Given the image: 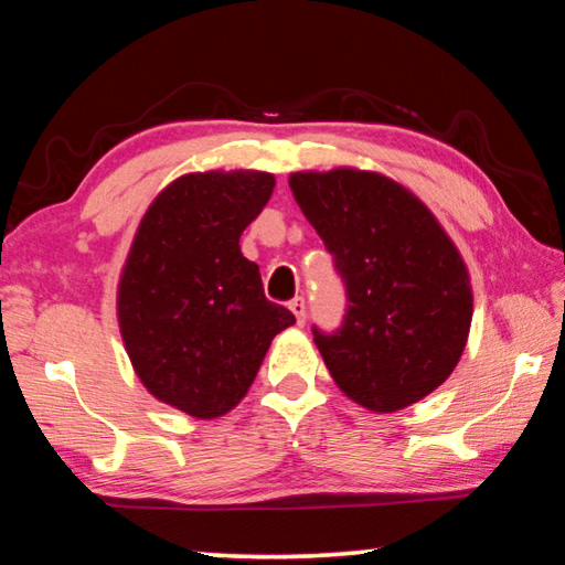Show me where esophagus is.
Here are the masks:
<instances>
[{"label":"esophagus","mask_w":565,"mask_h":565,"mask_svg":"<svg viewBox=\"0 0 565 565\" xmlns=\"http://www.w3.org/2000/svg\"><path fill=\"white\" fill-rule=\"evenodd\" d=\"M289 309H291V313L296 317V323H299V327H303V321H306V301L301 299V296H296V299L289 301Z\"/></svg>","instance_id":"34e87169"}]
</instances>
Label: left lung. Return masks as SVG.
I'll return each mask as SVG.
<instances>
[{"label":"left lung","mask_w":565,"mask_h":565,"mask_svg":"<svg viewBox=\"0 0 565 565\" xmlns=\"http://www.w3.org/2000/svg\"><path fill=\"white\" fill-rule=\"evenodd\" d=\"M296 204L347 284L341 331L313 341L353 404L394 414L444 384L473 319L461 252L414 191L381 171H294Z\"/></svg>","instance_id":"obj_1"}]
</instances>
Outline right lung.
I'll use <instances>...</instances> for the list:
<instances>
[{
  "label": "right lung",
  "mask_w": 565,
  "mask_h": 565,
  "mask_svg": "<svg viewBox=\"0 0 565 565\" xmlns=\"http://www.w3.org/2000/svg\"><path fill=\"white\" fill-rule=\"evenodd\" d=\"M276 179L256 169L189 171L141 216L117 284L119 333L161 404L212 420L242 404L276 333L296 321L266 301L238 246Z\"/></svg>",
  "instance_id": "add662e5"
}]
</instances>
